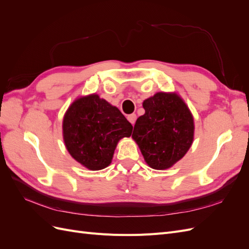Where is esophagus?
<instances>
[{
	"label": "esophagus",
	"mask_w": 249,
	"mask_h": 249,
	"mask_svg": "<svg viewBox=\"0 0 249 249\" xmlns=\"http://www.w3.org/2000/svg\"><path fill=\"white\" fill-rule=\"evenodd\" d=\"M136 118H137V116H136V114H135V113H133V114L127 115V120H129V122H130L132 124H134L135 122H136Z\"/></svg>",
	"instance_id": "esophagus-1"
}]
</instances>
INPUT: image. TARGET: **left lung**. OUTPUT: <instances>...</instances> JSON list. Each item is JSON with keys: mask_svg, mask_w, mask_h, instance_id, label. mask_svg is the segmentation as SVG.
<instances>
[{"mask_svg": "<svg viewBox=\"0 0 249 249\" xmlns=\"http://www.w3.org/2000/svg\"><path fill=\"white\" fill-rule=\"evenodd\" d=\"M143 108L145 113L136 120L132 137L150 167L169 168L192 144L193 117L176 93L158 92L143 102Z\"/></svg>", "mask_w": 249, "mask_h": 249, "instance_id": "obj_1", "label": "left lung"}]
</instances>
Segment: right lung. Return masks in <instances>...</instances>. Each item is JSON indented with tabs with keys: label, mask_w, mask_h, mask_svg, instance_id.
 Instances as JSON below:
<instances>
[{
	"label": "right lung",
	"mask_w": 249,
	"mask_h": 249,
	"mask_svg": "<svg viewBox=\"0 0 249 249\" xmlns=\"http://www.w3.org/2000/svg\"><path fill=\"white\" fill-rule=\"evenodd\" d=\"M132 130L123 113L96 94L74 101L63 119L67 150L90 170L107 167L117 142L131 136Z\"/></svg>",
	"instance_id": "right-lung-1"
}]
</instances>
